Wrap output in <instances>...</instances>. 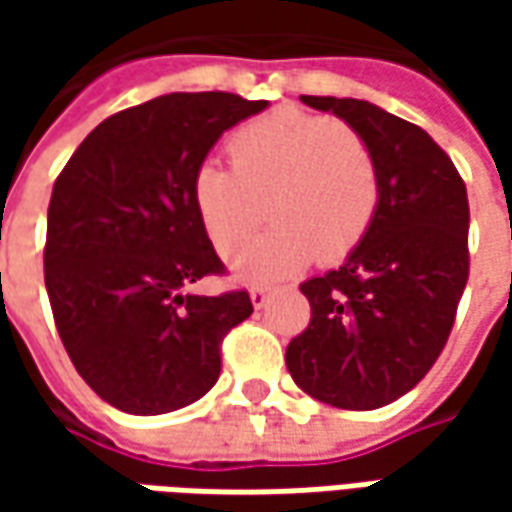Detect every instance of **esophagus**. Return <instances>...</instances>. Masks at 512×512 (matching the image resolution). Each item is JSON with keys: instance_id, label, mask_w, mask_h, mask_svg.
Segmentation results:
<instances>
[{"instance_id": "esophagus-1", "label": "esophagus", "mask_w": 512, "mask_h": 512, "mask_svg": "<svg viewBox=\"0 0 512 512\" xmlns=\"http://www.w3.org/2000/svg\"><path fill=\"white\" fill-rule=\"evenodd\" d=\"M267 299H270V290H267V287H253V290H250V302H253V307H265Z\"/></svg>"}]
</instances>
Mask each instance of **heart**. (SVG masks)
<instances>
[{
    "instance_id": "obj_1",
    "label": "heart",
    "mask_w": 512,
    "mask_h": 512,
    "mask_svg": "<svg viewBox=\"0 0 512 512\" xmlns=\"http://www.w3.org/2000/svg\"><path fill=\"white\" fill-rule=\"evenodd\" d=\"M230 168L193 173V207L219 253L247 242L270 216L276 225L242 247L230 270L267 285L316 253L342 259L362 242L379 207V165L362 133L330 116L282 108L239 128L227 142Z\"/></svg>"
}]
</instances>
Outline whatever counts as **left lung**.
Returning <instances> with one entry per match:
<instances>
[{
  "mask_svg": "<svg viewBox=\"0 0 512 512\" xmlns=\"http://www.w3.org/2000/svg\"><path fill=\"white\" fill-rule=\"evenodd\" d=\"M302 102L362 133L382 193L344 265L302 285L310 325L287 344L285 362L307 396L376 410L422 382L450 336L470 270L467 190L419 125L364 99Z\"/></svg>",
  "mask_w": 512,
  "mask_h": 512,
  "instance_id": "left-lung-1",
  "label": "left lung"
}]
</instances>
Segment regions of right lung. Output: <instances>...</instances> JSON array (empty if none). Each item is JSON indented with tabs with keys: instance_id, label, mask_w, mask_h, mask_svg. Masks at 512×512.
I'll return each mask as SVG.
<instances>
[{
	"instance_id": "obj_1",
	"label": "right lung",
	"mask_w": 512,
	"mask_h": 512,
	"mask_svg": "<svg viewBox=\"0 0 512 512\" xmlns=\"http://www.w3.org/2000/svg\"><path fill=\"white\" fill-rule=\"evenodd\" d=\"M267 108L236 93H168L113 113L59 173L45 287L79 376L113 407L159 416L219 379V344L253 313L245 290L199 296L222 273L193 207V173L219 136Z\"/></svg>"
}]
</instances>
